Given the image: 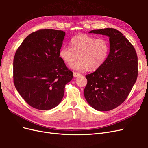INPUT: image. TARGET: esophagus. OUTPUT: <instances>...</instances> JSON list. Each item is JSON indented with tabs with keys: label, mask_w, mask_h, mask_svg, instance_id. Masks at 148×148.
<instances>
[{
	"label": "esophagus",
	"mask_w": 148,
	"mask_h": 148,
	"mask_svg": "<svg viewBox=\"0 0 148 148\" xmlns=\"http://www.w3.org/2000/svg\"><path fill=\"white\" fill-rule=\"evenodd\" d=\"M80 75H81V74H80V73H77V72H73V77L75 78L78 77V76H80Z\"/></svg>",
	"instance_id": "34e87169"
}]
</instances>
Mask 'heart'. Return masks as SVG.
Wrapping results in <instances>:
<instances>
[{"label": "heart", "instance_id": "obj_1", "mask_svg": "<svg viewBox=\"0 0 148 148\" xmlns=\"http://www.w3.org/2000/svg\"><path fill=\"white\" fill-rule=\"evenodd\" d=\"M71 47L63 46L59 56L65 64L72 65L75 70L83 71L91 69L96 70L104 64L109 54V43L104 38H95L86 34H80L70 40Z\"/></svg>", "mask_w": 148, "mask_h": 148}]
</instances>
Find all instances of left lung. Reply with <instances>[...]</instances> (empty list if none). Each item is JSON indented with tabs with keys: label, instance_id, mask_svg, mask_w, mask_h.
Masks as SVG:
<instances>
[{
	"label": "left lung",
	"instance_id": "8db88e82",
	"mask_svg": "<svg viewBox=\"0 0 148 148\" xmlns=\"http://www.w3.org/2000/svg\"><path fill=\"white\" fill-rule=\"evenodd\" d=\"M89 33L109 37L110 52L99 69L86 75L88 83L84 90L85 99L97 110H112L127 99L136 81V52L132 44L117 29H95Z\"/></svg>",
	"mask_w": 148,
	"mask_h": 148
}]
</instances>
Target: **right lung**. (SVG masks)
Instances as JSON below:
<instances>
[{"label":"right lung","instance_id":"obj_1","mask_svg":"<svg viewBox=\"0 0 148 148\" xmlns=\"http://www.w3.org/2000/svg\"><path fill=\"white\" fill-rule=\"evenodd\" d=\"M65 33L40 29L31 33L18 48L13 59V82L28 104L39 110L59 105L73 72L59 56Z\"/></svg>","mask_w":148,"mask_h":148}]
</instances>
